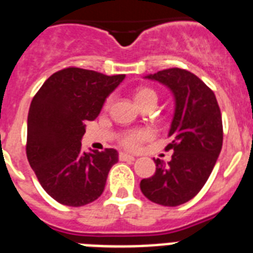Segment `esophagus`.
Masks as SVG:
<instances>
[{"label": "esophagus", "mask_w": 253, "mask_h": 253, "mask_svg": "<svg viewBox=\"0 0 253 253\" xmlns=\"http://www.w3.org/2000/svg\"><path fill=\"white\" fill-rule=\"evenodd\" d=\"M119 161L132 162V161H135V157H132V155H128V154H126V152H121V154H119Z\"/></svg>", "instance_id": "34e87169"}]
</instances>
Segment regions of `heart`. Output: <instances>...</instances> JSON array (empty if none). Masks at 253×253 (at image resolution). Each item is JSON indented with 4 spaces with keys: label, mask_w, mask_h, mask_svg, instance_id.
<instances>
[{
    "label": "heart",
    "mask_w": 253,
    "mask_h": 253,
    "mask_svg": "<svg viewBox=\"0 0 253 253\" xmlns=\"http://www.w3.org/2000/svg\"><path fill=\"white\" fill-rule=\"evenodd\" d=\"M135 102L138 103L139 107L147 105V103H155L157 105L158 102V94L155 90H152L150 87H140L135 91ZM111 103V98H107V101L105 103V109H107ZM152 138V131L147 130V128H140V130L130 131V132H126L123 135L122 139H121V143L122 146H125L128 150H136L139 147L140 144L147 142Z\"/></svg>",
    "instance_id": "obj_1"
}]
</instances>
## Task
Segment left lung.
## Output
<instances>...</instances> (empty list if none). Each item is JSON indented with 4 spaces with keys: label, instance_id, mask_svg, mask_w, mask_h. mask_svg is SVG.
Instances as JSON below:
<instances>
[{
    "label": "left lung",
    "instance_id": "obj_1",
    "mask_svg": "<svg viewBox=\"0 0 253 253\" xmlns=\"http://www.w3.org/2000/svg\"><path fill=\"white\" fill-rule=\"evenodd\" d=\"M171 90L175 113L166 150H172L166 165L155 161L157 171L140 182V190L154 203L176 207L191 200L210 178L223 144V123L216 96L190 71L172 67L146 77Z\"/></svg>",
    "mask_w": 253,
    "mask_h": 253
}]
</instances>
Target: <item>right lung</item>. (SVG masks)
<instances>
[{"mask_svg": "<svg viewBox=\"0 0 253 253\" xmlns=\"http://www.w3.org/2000/svg\"><path fill=\"white\" fill-rule=\"evenodd\" d=\"M123 80L125 74L109 77L67 67L50 75L33 98L26 155L38 182L58 203L81 207L105 190L118 152L114 148L86 152L81 140L87 121L99 115L106 98Z\"/></svg>", "mask_w": 253, "mask_h": 253, "instance_id": "1", "label": "right lung"}]
</instances>
